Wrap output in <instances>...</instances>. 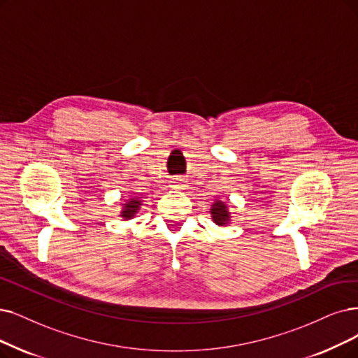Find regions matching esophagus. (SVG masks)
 Returning a JSON list of instances; mask_svg holds the SVG:
<instances>
[{"label":"esophagus","mask_w":358,"mask_h":358,"mask_svg":"<svg viewBox=\"0 0 358 358\" xmlns=\"http://www.w3.org/2000/svg\"><path fill=\"white\" fill-rule=\"evenodd\" d=\"M182 182H183V180H182V179H179V178H176V179H175V183H179V185H182Z\"/></svg>","instance_id":"esophagus-1"}]
</instances>
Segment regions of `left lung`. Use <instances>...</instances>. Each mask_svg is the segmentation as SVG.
<instances>
[{"label": "left lung", "instance_id": "left-lung-1", "mask_svg": "<svg viewBox=\"0 0 358 358\" xmlns=\"http://www.w3.org/2000/svg\"><path fill=\"white\" fill-rule=\"evenodd\" d=\"M211 217H213V222L219 224V226H226L229 222H231V213H229L227 210V206L223 203V201H216L211 208Z\"/></svg>", "mask_w": 358, "mask_h": 358}]
</instances>
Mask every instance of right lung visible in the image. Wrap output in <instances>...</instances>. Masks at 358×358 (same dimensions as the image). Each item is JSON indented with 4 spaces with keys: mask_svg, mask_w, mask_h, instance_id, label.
<instances>
[{
    "mask_svg": "<svg viewBox=\"0 0 358 358\" xmlns=\"http://www.w3.org/2000/svg\"><path fill=\"white\" fill-rule=\"evenodd\" d=\"M139 207H141V199L139 198H131V199H127L126 201V204H123V210H122V213H120V216L124 219V220H129V219H132L135 214L138 213V210H139Z\"/></svg>",
    "mask_w": 358,
    "mask_h": 358,
    "instance_id": "obj_1",
    "label": "right lung"
}]
</instances>
